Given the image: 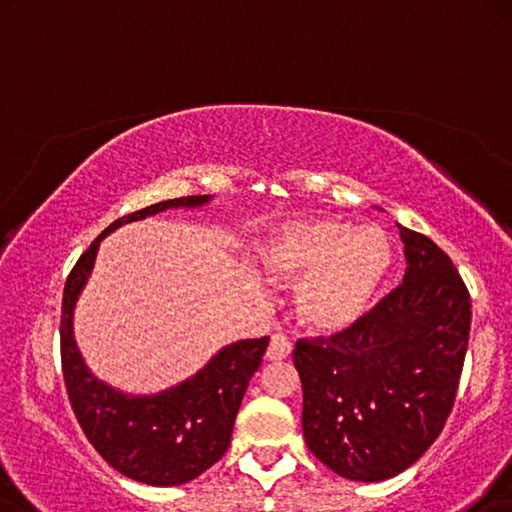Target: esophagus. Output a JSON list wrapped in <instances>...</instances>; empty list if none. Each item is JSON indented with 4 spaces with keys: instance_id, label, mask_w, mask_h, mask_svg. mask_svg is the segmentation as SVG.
Wrapping results in <instances>:
<instances>
[{
    "instance_id": "34e87169",
    "label": "esophagus",
    "mask_w": 512,
    "mask_h": 512,
    "mask_svg": "<svg viewBox=\"0 0 512 512\" xmlns=\"http://www.w3.org/2000/svg\"><path fill=\"white\" fill-rule=\"evenodd\" d=\"M291 355V342L285 335H273L271 344L266 348V358L269 360H285Z\"/></svg>"
}]
</instances>
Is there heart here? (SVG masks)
<instances>
[{"label": "heart", "instance_id": "heart-1", "mask_svg": "<svg viewBox=\"0 0 512 512\" xmlns=\"http://www.w3.org/2000/svg\"><path fill=\"white\" fill-rule=\"evenodd\" d=\"M262 269L278 285H296V314L312 332L351 328L383 285L392 248L376 227L342 218H303L278 227L262 246Z\"/></svg>", "mask_w": 512, "mask_h": 512}]
</instances>
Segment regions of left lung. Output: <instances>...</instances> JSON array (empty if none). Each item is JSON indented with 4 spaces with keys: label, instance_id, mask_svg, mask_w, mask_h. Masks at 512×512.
<instances>
[{
    "label": "left lung",
    "instance_id": "1",
    "mask_svg": "<svg viewBox=\"0 0 512 512\" xmlns=\"http://www.w3.org/2000/svg\"><path fill=\"white\" fill-rule=\"evenodd\" d=\"M403 282L330 337L298 339L303 435L351 481H385L417 462L442 433L465 364L472 300L451 257L399 227Z\"/></svg>",
    "mask_w": 512,
    "mask_h": 512
}]
</instances>
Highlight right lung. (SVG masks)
Here are the masks:
<instances>
[{
  "mask_svg": "<svg viewBox=\"0 0 512 512\" xmlns=\"http://www.w3.org/2000/svg\"><path fill=\"white\" fill-rule=\"evenodd\" d=\"M209 196L157 202L113 221L77 259L63 289L61 367L72 412L95 451L127 478L148 485H182L223 458L248 380L262 364L269 337L243 339L218 351L205 369L154 396H127L97 380L72 337V310L91 275L97 248L123 223L170 207H198Z\"/></svg>",
  "mask_w": 512,
  "mask_h": 512,
  "instance_id": "right-lung-1",
  "label": "right lung"
}]
</instances>
